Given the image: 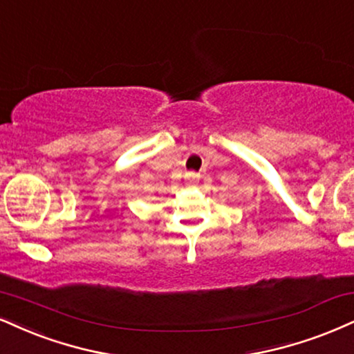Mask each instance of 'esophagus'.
Returning <instances> with one entry per match:
<instances>
[{"label": "esophagus", "mask_w": 354, "mask_h": 354, "mask_svg": "<svg viewBox=\"0 0 354 354\" xmlns=\"http://www.w3.org/2000/svg\"><path fill=\"white\" fill-rule=\"evenodd\" d=\"M187 180H189L190 184H194V182H197V176H195V174H187Z\"/></svg>", "instance_id": "obj_1"}]
</instances>
